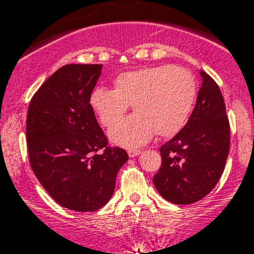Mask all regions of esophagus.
Here are the masks:
<instances>
[{
	"instance_id": "34e87169",
	"label": "esophagus",
	"mask_w": 254,
	"mask_h": 254,
	"mask_svg": "<svg viewBox=\"0 0 254 254\" xmlns=\"http://www.w3.org/2000/svg\"><path fill=\"white\" fill-rule=\"evenodd\" d=\"M127 154H129L130 157H135L137 155H139L141 154V150H137V149H130L127 150Z\"/></svg>"
}]
</instances>
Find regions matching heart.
Here are the masks:
<instances>
[{
    "label": "heart",
    "instance_id": "heart-1",
    "mask_svg": "<svg viewBox=\"0 0 254 254\" xmlns=\"http://www.w3.org/2000/svg\"><path fill=\"white\" fill-rule=\"evenodd\" d=\"M197 99L196 78L182 66H148L119 74L115 89L98 87L90 105L103 127H111L132 105L135 115L110 131L113 143L135 148L157 136L179 132L190 118Z\"/></svg>",
    "mask_w": 254,
    "mask_h": 254
}]
</instances>
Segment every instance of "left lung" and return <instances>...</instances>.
Returning <instances> with one entry per match:
<instances>
[{"instance_id":"8db88e82","label":"left lung","mask_w":254,"mask_h":254,"mask_svg":"<svg viewBox=\"0 0 254 254\" xmlns=\"http://www.w3.org/2000/svg\"><path fill=\"white\" fill-rule=\"evenodd\" d=\"M202 86L188 123L160 148L161 167L153 182L168 202L192 204L215 188L229 153L230 129L220 87L200 71Z\"/></svg>"}]
</instances>
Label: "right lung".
Listing matches in <instances>:
<instances>
[{
    "label": "right lung",
    "instance_id": "1",
    "mask_svg": "<svg viewBox=\"0 0 254 254\" xmlns=\"http://www.w3.org/2000/svg\"><path fill=\"white\" fill-rule=\"evenodd\" d=\"M103 64H66L32 98L26 121L32 171L55 202L75 211H95L112 197L127 151L111 148L90 94Z\"/></svg>",
    "mask_w": 254,
    "mask_h": 254
}]
</instances>
